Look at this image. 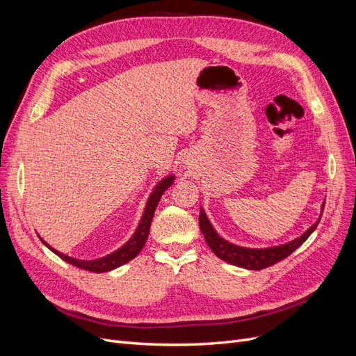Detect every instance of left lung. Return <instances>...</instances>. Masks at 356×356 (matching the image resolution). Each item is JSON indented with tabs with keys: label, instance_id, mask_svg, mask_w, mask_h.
<instances>
[{
	"label": "left lung",
	"instance_id": "8db88e82",
	"mask_svg": "<svg viewBox=\"0 0 356 356\" xmlns=\"http://www.w3.org/2000/svg\"><path fill=\"white\" fill-rule=\"evenodd\" d=\"M324 207H325V202L322 203V207H321V215H319L318 221L312 225V227H309L303 234H301L300 238L291 241L288 243L279 245V246L261 248V250H257V248L238 246V245H233L225 239H222L221 236L212 227V224L209 222L203 208H200V213H199V225H200V232L203 234L204 241H207L208 246L211 248L215 255L221 258L222 261L233 264V266H238V267L248 268V270H261V268L273 266L277 261L284 260V258H286L289 254H293L298 246H301L307 241L309 236L314 233V230L318 227V224L322 217V212H324Z\"/></svg>",
	"mask_w": 356,
	"mask_h": 356
}]
</instances>
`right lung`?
<instances>
[{"instance_id": "obj_1", "label": "right lung", "mask_w": 356, "mask_h": 356, "mask_svg": "<svg viewBox=\"0 0 356 356\" xmlns=\"http://www.w3.org/2000/svg\"><path fill=\"white\" fill-rule=\"evenodd\" d=\"M174 175H169L166 177L165 179H161L159 184L154 187L153 193L149 195L148 197V202L145 204V209H144V213H143V218L141 221H139L138 224V229L135 230L134 236L131 239H129L122 248H118L117 251L105 255L102 258H98V260H77V258H72V257H68L65 254H62L59 251H56L55 248H51L49 243H46L44 241H42V243H44L50 251L55 252L58 257H60L63 261H67L75 267L79 268H84V270H89V272H95V273H104V272H110V270H114V268L120 267L126 263H129L131 260H134V258L141 252V250L144 248L145 242H147V238H148V233H149V225H152V221H153V217H154V211L157 208V203L161 197V195L172 186V182H174Z\"/></svg>"}]
</instances>
